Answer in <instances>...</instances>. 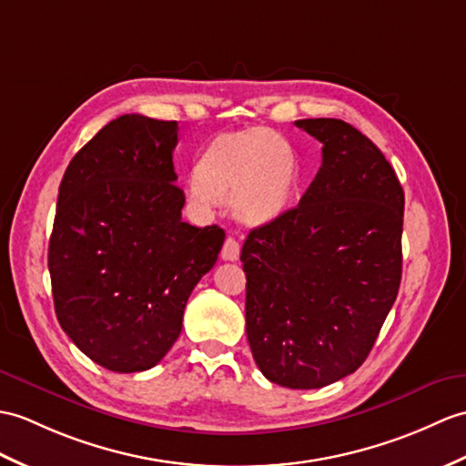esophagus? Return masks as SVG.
Here are the masks:
<instances>
[{"label":"esophagus","instance_id":"obj_1","mask_svg":"<svg viewBox=\"0 0 466 466\" xmlns=\"http://www.w3.org/2000/svg\"><path fill=\"white\" fill-rule=\"evenodd\" d=\"M222 258L228 259V262H234V259L240 258V242H238L234 236L226 238V242L222 246Z\"/></svg>","mask_w":466,"mask_h":466}]
</instances>
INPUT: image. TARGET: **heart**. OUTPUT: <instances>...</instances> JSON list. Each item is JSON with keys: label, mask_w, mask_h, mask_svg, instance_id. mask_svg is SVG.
<instances>
[{"label": "heart", "mask_w": 466, "mask_h": 466, "mask_svg": "<svg viewBox=\"0 0 466 466\" xmlns=\"http://www.w3.org/2000/svg\"><path fill=\"white\" fill-rule=\"evenodd\" d=\"M197 182L216 200L232 198L238 218L266 222L282 210L294 184V153L272 131L222 137L202 155Z\"/></svg>", "instance_id": "obj_1"}]
</instances>
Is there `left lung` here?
<instances>
[{"mask_svg": "<svg viewBox=\"0 0 466 466\" xmlns=\"http://www.w3.org/2000/svg\"><path fill=\"white\" fill-rule=\"evenodd\" d=\"M296 125L323 145L321 167L298 207L246 238V335L266 380L319 389L367 360L395 304L405 194L350 123Z\"/></svg>", "mask_w": 466, "mask_h": 466, "instance_id": "left-lung-1", "label": "left lung"}]
</instances>
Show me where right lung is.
I'll list each match as a JSON object with an SVG mask.
<instances>
[{
    "mask_svg": "<svg viewBox=\"0 0 466 466\" xmlns=\"http://www.w3.org/2000/svg\"><path fill=\"white\" fill-rule=\"evenodd\" d=\"M177 121L123 115L65 170L49 238L63 331L105 370L155 367L178 339L194 286L224 244L218 226L182 222Z\"/></svg>",
    "mask_w": 466,
    "mask_h": 466,
    "instance_id": "add662e5",
    "label": "right lung"
}]
</instances>
